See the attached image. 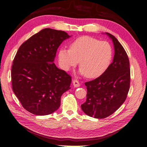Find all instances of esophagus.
Segmentation results:
<instances>
[{"label":"esophagus","mask_w":147,"mask_h":147,"mask_svg":"<svg viewBox=\"0 0 147 147\" xmlns=\"http://www.w3.org/2000/svg\"><path fill=\"white\" fill-rule=\"evenodd\" d=\"M73 84L74 87H78L80 86V82L77 80H73Z\"/></svg>","instance_id":"obj_1"}]
</instances>
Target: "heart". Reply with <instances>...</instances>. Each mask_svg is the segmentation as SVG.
<instances>
[{
	"label": "heart",
	"mask_w": 147,
	"mask_h": 147,
	"mask_svg": "<svg viewBox=\"0 0 147 147\" xmlns=\"http://www.w3.org/2000/svg\"><path fill=\"white\" fill-rule=\"evenodd\" d=\"M112 55V47L108 42L82 36L70 43L69 49H59L58 61L61 67L66 71L76 66L80 61V73L86 74L90 78H95L107 69Z\"/></svg>",
	"instance_id": "heart-1"
}]
</instances>
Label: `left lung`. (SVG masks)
I'll use <instances>...</instances> for the list:
<instances>
[{
	"label": "left lung",
	"mask_w": 147,
	"mask_h": 147,
	"mask_svg": "<svg viewBox=\"0 0 147 147\" xmlns=\"http://www.w3.org/2000/svg\"><path fill=\"white\" fill-rule=\"evenodd\" d=\"M114 47L113 62L104 74L86 82V100L82 109L90 117H107L126 100L130 86L129 61L125 50L117 39L106 33Z\"/></svg>",
	"instance_id": "obj_1"
}]
</instances>
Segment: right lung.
Instances as JSON below:
<instances>
[{"label": "right lung", "instance_id": "1", "mask_svg": "<svg viewBox=\"0 0 147 147\" xmlns=\"http://www.w3.org/2000/svg\"><path fill=\"white\" fill-rule=\"evenodd\" d=\"M69 37L64 31L45 28L19 48L11 69L12 88L30 113H53L60 107L62 95L71 88V76L54 63L59 45Z\"/></svg>", "mask_w": 147, "mask_h": 147}]
</instances>
